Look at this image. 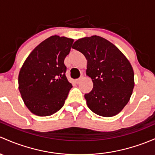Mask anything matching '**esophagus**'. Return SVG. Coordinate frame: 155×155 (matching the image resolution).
I'll use <instances>...</instances> for the list:
<instances>
[{"label":"esophagus","mask_w":155,"mask_h":155,"mask_svg":"<svg viewBox=\"0 0 155 155\" xmlns=\"http://www.w3.org/2000/svg\"><path fill=\"white\" fill-rule=\"evenodd\" d=\"M82 77H79V79H76V84H79V83L81 82V80H82Z\"/></svg>","instance_id":"obj_1"}]
</instances>
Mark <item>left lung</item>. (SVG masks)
<instances>
[{"label":"left lung","instance_id":"8db88e82","mask_svg":"<svg viewBox=\"0 0 155 155\" xmlns=\"http://www.w3.org/2000/svg\"><path fill=\"white\" fill-rule=\"evenodd\" d=\"M72 48L87 59L86 74L92 79V91L84 94L94 113L110 117L120 113L129 101L134 87L131 63L114 45L97 35L78 39Z\"/></svg>","mask_w":155,"mask_h":155}]
</instances>
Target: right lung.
<instances>
[{"label": "right lung", "instance_id": "right-lung-1", "mask_svg": "<svg viewBox=\"0 0 155 155\" xmlns=\"http://www.w3.org/2000/svg\"><path fill=\"white\" fill-rule=\"evenodd\" d=\"M73 39L53 35L40 43L29 55L18 75V89L27 108L47 117L63 107L72 87L64 61Z\"/></svg>", "mask_w": 155, "mask_h": 155}]
</instances>
